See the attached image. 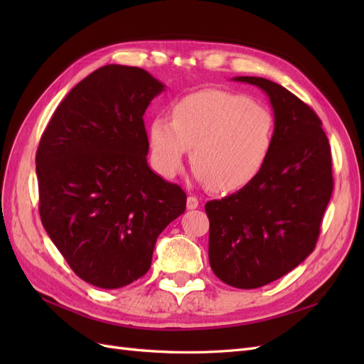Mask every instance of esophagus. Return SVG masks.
Masks as SVG:
<instances>
[{
  "mask_svg": "<svg viewBox=\"0 0 364 364\" xmlns=\"http://www.w3.org/2000/svg\"><path fill=\"white\" fill-rule=\"evenodd\" d=\"M186 208H188V209L199 208V199H197V197H194V196H190L188 199H186Z\"/></svg>",
  "mask_w": 364,
  "mask_h": 364,
  "instance_id": "34e87169",
  "label": "esophagus"
}]
</instances>
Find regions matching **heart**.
<instances>
[{
  "label": "heart",
  "instance_id": "1",
  "mask_svg": "<svg viewBox=\"0 0 364 364\" xmlns=\"http://www.w3.org/2000/svg\"><path fill=\"white\" fill-rule=\"evenodd\" d=\"M274 119L266 106L225 91H202L173 107V121L158 117L149 129L153 165L171 179L191 150L196 179L220 193L249 185L266 165Z\"/></svg>",
  "mask_w": 364,
  "mask_h": 364
}]
</instances>
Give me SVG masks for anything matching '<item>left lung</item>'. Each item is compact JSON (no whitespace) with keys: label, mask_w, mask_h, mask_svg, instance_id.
Instances as JSON below:
<instances>
[{"label":"left lung","mask_w":364,"mask_h":364,"mask_svg":"<svg viewBox=\"0 0 364 364\" xmlns=\"http://www.w3.org/2000/svg\"><path fill=\"white\" fill-rule=\"evenodd\" d=\"M232 80L266 92L274 115L273 146L261 173L205 205L213 272L249 290L279 279L314 250L333 194V162L322 121L310 106L262 77Z\"/></svg>","instance_id":"obj_1"}]
</instances>
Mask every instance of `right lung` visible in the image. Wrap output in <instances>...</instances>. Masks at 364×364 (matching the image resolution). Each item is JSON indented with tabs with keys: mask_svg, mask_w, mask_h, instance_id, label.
Segmentation results:
<instances>
[{
	"mask_svg": "<svg viewBox=\"0 0 364 364\" xmlns=\"http://www.w3.org/2000/svg\"><path fill=\"white\" fill-rule=\"evenodd\" d=\"M165 90L146 70L106 65L77 83L36 153L39 214L77 277L119 289L144 277L186 194L147 164L144 112Z\"/></svg>",
	"mask_w": 364,
	"mask_h": 364,
	"instance_id": "add662e5",
	"label": "right lung"
}]
</instances>
